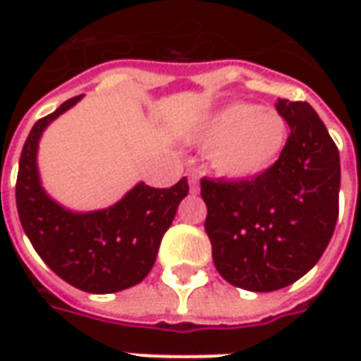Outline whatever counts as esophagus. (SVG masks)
<instances>
[{
    "label": "esophagus",
    "mask_w": 361,
    "mask_h": 361,
    "mask_svg": "<svg viewBox=\"0 0 361 361\" xmlns=\"http://www.w3.org/2000/svg\"><path fill=\"white\" fill-rule=\"evenodd\" d=\"M189 191H191L193 195L199 193V176H197V173H191V176H189Z\"/></svg>",
    "instance_id": "1"
}]
</instances>
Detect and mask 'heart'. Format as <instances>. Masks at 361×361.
Returning a JSON list of instances; mask_svg holds the SVG:
<instances>
[{"mask_svg":"<svg viewBox=\"0 0 361 361\" xmlns=\"http://www.w3.org/2000/svg\"><path fill=\"white\" fill-rule=\"evenodd\" d=\"M288 121L276 108L232 102L204 119L197 142L211 150L214 172L228 180H255L276 164L286 149Z\"/></svg>","mask_w":361,"mask_h":361,"instance_id":"obj_1","label":"heart"}]
</instances>
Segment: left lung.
<instances>
[{
    "mask_svg": "<svg viewBox=\"0 0 361 361\" xmlns=\"http://www.w3.org/2000/svg\"><path fill=\"white\" fill-rule=\"evenodd\" d=\"M286 149L255 180H201L204 230L220 276L243 290L272 292L310 272L338 219V149L307 102L279 98Z\"/></svg>",
    "mask_w": 361,
    "mask_h": 361,
    "instance_id": "8db88e82",
    "label": "left lung"
}]
</instances>
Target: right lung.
<instances>
[{"mask_svg": "<svg viewBox=\"0 0 361 361\" xmlns=\"http://www.w3.org/2000/svg\"><path fill=\"white\" fill-rule=\"evenodd\" d=\"M81 98H69L30 129L19 160L17 211L36 253L59 279L82 292L111 294L139 284L149 274L189 185L185 178L168 189L141 181L116 204L90 212L69 211L56 203L40 181L38 142L46 127Z\"/></svg>", "mask_w": 361, "mask_h": 361, "instance_id": "right-lung-1", "label": "right lung"}]
</instances>
